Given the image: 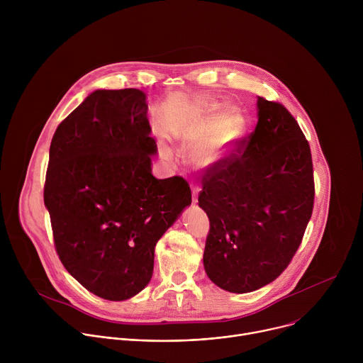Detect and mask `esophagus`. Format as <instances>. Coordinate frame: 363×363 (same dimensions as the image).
I'll return each mask as SVG.
<instances>
[{"label": "esophagus", "instance_id": "obj_1", "mask_svg": "<svg viewBox=\"0 0 363 363\" xmlns=\"http://www.w3.org/2000/svg\"><path fill=\"white\" fill-rule=\"evenodd\" d=\"M198 201V188L192 186V202L195 203Z\"/></svg>", "mask_w": 363, "mask_h": 363}]
</instances>
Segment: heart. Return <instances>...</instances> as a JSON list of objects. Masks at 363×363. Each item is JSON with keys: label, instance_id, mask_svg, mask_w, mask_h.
I'll use <instances>...</instances> for the list:
<instances>
[{"label": "heart", "instance_id": "1", "mask_svg": "<svg viewBox=\"0 0 363 363\" xmlns=\"http://www.w3.org/2000/svg\"><path fill=\"white\" fill-rule=\"evenodd\" d=\"M218 101L203 99L199 106L185 115L175 126V138L182 153L191 155L198 167H210L220 162L237 140L242 118L234 105H224L219 111ZM164 158L174 160L171 150H164Z\"/></svg>", "mask_w": 363, "mask_h": 363}]
</instances>
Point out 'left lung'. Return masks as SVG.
Instances as JSON below:
<instances>
[{
	"mask_svg": "<svg viewBox=\"0 0 363 363\" xmlns=\"http://www.w3.org/2000/svg\"><path fill=\"white\" fill-rule=\"evenodd\" d=\"M258 122L220 162L206 168L198 205L210 218L206 276L223 290L248 293L290 264L313 213V162L297 121L258 97Z\"/></svg>",
	"mask_w": 363,
	"mask_h": 363,
	"instance_id": "left-lung-1",
	"label": "left lung"
}]
</instances>
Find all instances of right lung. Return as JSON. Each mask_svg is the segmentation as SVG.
Instances as JSON below:
<instances>
[{
  "instance_id": "right-lung-1",
  "label": "right lung",
  "mask_w": 363,
  "mask_h": 363,
  "mask_svg": "<svg viewBox=\"0 0 363 363\" xmlns=\"http://www.w3.org/2000/svg\"><path fill=\"white\" fill-rule=\"evenodd\" d=\"M146 94L96 90L56 129L44 203L66 270L93 294L121 301L146 287L155 245L191 203L181 177L157 179Z\"/></svg>"
}]
</instances>
